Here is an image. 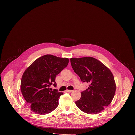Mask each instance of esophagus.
Returning a JSON list of instances; mask_svg holds the SVG:
<instances>
[{
  "label": "esophagus",
  "mask_w": 135,
  "mask_h": 135,
  "mask_svg": "<svg viewBox=\"0 0 135 135\" xmlns=\"http://www.w3.org/2000/svg\"><path fill=\"white\" fill-rule=\"evenodd\" d=\"M67 91L68 92H72L73 91V90H67Z\"/></svg>",
  "instance_id": "obj_1"
}]
</instances>
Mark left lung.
<instances>
[{"mask_svg": "<svg viewBox=\"0 0 135 135\" xmlns=\"http://www.w3.org/2000/svg\"><path fill=\"white\" fill-rule=\"evenodd\" d=\"M71 67L83 82L89 87L81 92V98L75 102L78 108L87 114L103 111L112 102L116 84L111 71L102 62L92 57L71 58Z\"/></svg>", "mask_w": 135, "mask_h": 135, "instance_id": "8db88e82", "label": "left lung"}]
</instances>
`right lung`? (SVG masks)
<instances>
[{
    "instance_id": "add662e5",
    "label": "right lung",
    "mask_w": 135,
    "mask_h": 135,
    "mask_svg": "<svg viewBox=\"0 0 135 135\" xmlns=\"http://www.w3.org/2000/svg\"><path fill=\"white\" fill-rule=\"evenodd\" d=\"M69 59L51 54L43 55L34 61L25 71L21 81V90L31 110L45 115L54 110L59 105L63 92L50 89L56 87V76L67 67Z\"/></svg>"
}]
</instances>
